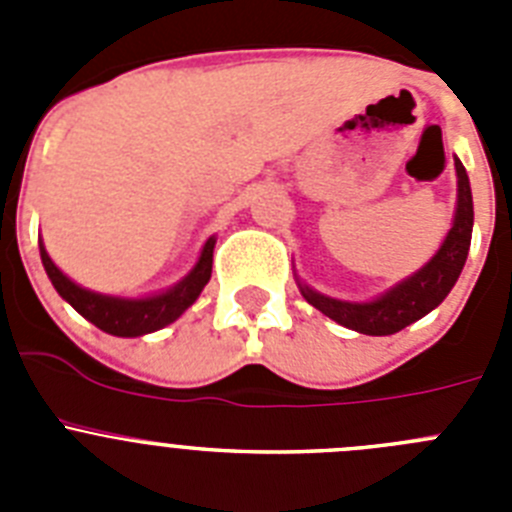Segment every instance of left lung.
Returning a JSON list of instances; mask_svg holds the SVG:
<instances>
[{
	"label": "left lung",
	"mask_w": 512,
	"mask_h": 512,
	"mask_svg": "<svg viewBox=\"0 0 512 512\" xmlns=\"http://www.w3.org/2000/svg\"><path fill=\"white\" fill-rule=\"evenodd\" d=\"M456 176H459V205H456L454 228L449 230L436 256L418 274L397 284L395 289H390L387 295L374 302L330 300L307 287H302V297L330 320L366 333V336H390L441 305L459 279L464 261H467L469 243H472V189H469L467 169L461 166L459 158H456Z\"/></svg>",
	"instance_id": "obj_1"
}]
</instances>
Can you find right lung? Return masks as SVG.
I'll list each match as a JSON object with an SVG mask.
<instances>
[{"mask_svg":"<svg viewBox=\"0 0 512 512\" xmlns=\"http://www.w3.org/2000/svg\"><path fill=\"white\" fill-rule=\"evenodd\" d=\"M212 248H215V238L205 243L200 261L184 282H179L164 295L146 297V300H120V297H104L97 292H89V289H81L66 274H61V269L53 264L43 246H40V259H43L48 279L53 282L58 295L69 302L79 315H84L89 323H94L104 333L133 338L174 323L200 297L212 274Z\"/></svg>","mask_w":512,"mask_h":512,"instance_id":"add662e5","label":"right lung"}]
</instances>
